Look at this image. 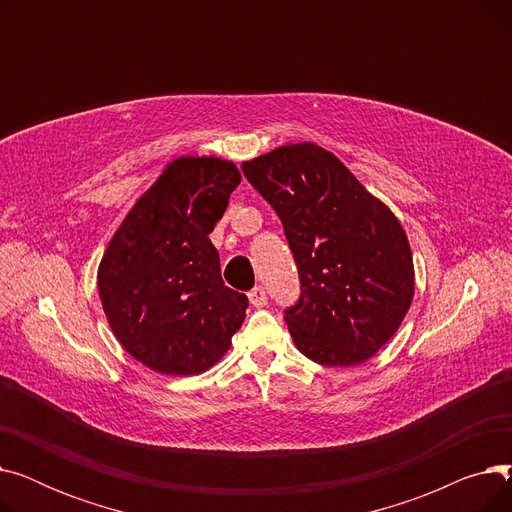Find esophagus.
<instances>
[{"instance_id": "34e87169", "label": "esophagus", "mask_w": 512, "mask_h": 512, "mask_svg": "<svg viewBox=\"0 0 512 512\" xmlns=\"http://www.w3.org/2000/svg\"><path fill=\"white\" fill-rule=\"evenodd\" d=\"M249 301L253 307H265L267 305V294H265V288L263 286H255L251 292H249Z\"/></svg>"}]
</instances>
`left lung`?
I'll use <instances>...</instances> for the list:
<instances>
[{
  "label": "left lung",
  "instance_id": "left-lung-1",
  "mask_svg": "<svg viewBox=\"0 0 512 512\" xmlns=\"http://www.w3.org/2000/svg\"><path fill=\"white\" fill-rule=\"evenodd\" d=\"M274 207L301 297L284 311L299 351L328 367L367 361L394 336L413 292V255L396 215L330 151L284 145L242 164Z\"/></svg>",
  "mask_w": 512,
  "mask_h": 512
}]
</instances>
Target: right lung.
Listing matches in <instances>:
<instances>
[{
	"instance_id": "right-lung-1",
	"label": "right lung",
	"mask_w": 512,
	"mask_h": 512,
	"mask_svg": "<svg viewBox=\"0 0 512 512\" xmlns=\"http://www.w3.org/2000/svg\"><path fill=\"white\" fill-rule=\"evenodd\" d=\"M240 184L232 161L178 157L134 203L101 259L97 284L126 351L166 375L218 363L249 299L224 286L209 234Z\"/></svg>"
}]
</instances>
